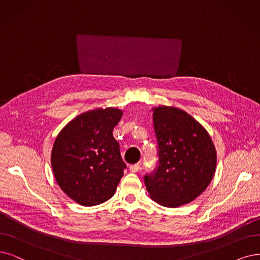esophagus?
<instances>
[{"label": "esophagus", "mask_w": 260, "mask_h": 260, "mask_svg": "<svg viewBox=\"0 0 260 260\" xmlns=\"http://www.w3.org/2000/svg\"><path fill=\"white\" fill-rule=\"evenodd\" d=\"M139 169H140V165L139 164H134V165L129 166V170L132 172H137Z\"/></svg>", "instance_id": "34e87169"}]
</instances>
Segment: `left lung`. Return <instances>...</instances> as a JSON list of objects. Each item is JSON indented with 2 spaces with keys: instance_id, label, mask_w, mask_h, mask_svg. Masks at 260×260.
Segmentation results:
<instances>
[{
  "instance_id": "8db88e82",
  "label": "left lung",
  "mask_w": 260,
  "mask_h": 260,
  "mask_svg": "<svg viewBox=\"0 0 260 260\" xmlns=\"http://www.w3.org/2000/svg\"><path fill=\"white\" fill-rule=\"evenodd\" d=\"M157 141V167L145 176L150 197L177 208L190 203L214 176L216 151L209 134L191 115L175 107L153 109Z\"/></svg>"
}]
</instances>
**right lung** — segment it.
Instances as JSON below:
<instances>
[{
  "label": "right lung",
  "mask_w": 260,
  "mask_h": 260,
  "mask_svg": "<svg viewBox=\"0 0 260 260\" xmlns=\"http://www.w3.org/2000/svg\"><path fill=\"white\" fill-rule=\"evenodd\" d=\"M117 108L81 113L59 133L51 166L64 193L84 207L110 199L126 168L112 131L122 118Z\"/></svg>",
  "instance_id": "add662e5"
}]
</instances>
